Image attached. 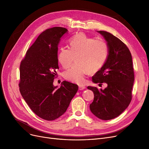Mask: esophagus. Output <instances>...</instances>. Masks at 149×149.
Returning a JSON list of instances; mask_svg holds the SVG:
<instances>
[{
  "mask_svg": "<svg viewBox=\"0 0 149 149\" xmlns=\"http://www.w3.org/2000/svg\"><path fill=\"white\" fill-rule=\"evenodd\" d=\"M85 88H86V87L84 86H83V85H80L79 86V90H80V91H82V90L84 89Z\"/></svg>",
  "mask_w": 149,
  "mask_h": 149,
  "instance_id": "1",
  "label": "esophagus"
}]
</instances>
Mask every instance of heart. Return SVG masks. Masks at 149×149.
Returning <instances> with one entry per match:
<instances>
[{"label": "heart", "mask_w": 149, "mask_h": 149, "mask_svg": "<svg viewBox=\"0 0 149 149\" xmlns=\"http://www.w3.org/2000/svg\"><path fill=\"white\" fill-rule=\"evenodd\" d=\"M69 48L61 47L58 54V61L63 68L75 63L63 73L68 81L83 84L86 76L95 74L103 66L109 55L107 44L103 40H96L80 33L69 40Z\"/></svg>", "instance_id": "obj_1"}]
</instances>
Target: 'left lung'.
Instances as JSON below:
<instances>
[{
    "instance_id": "8db88e82",
    "label": "left lung",
    "mask_w": 149,
    "mask_h": 149,
    "mask_svg": "<svg viewBox=\"0 0 149 149\" xmlns=\"http://www.w3.org/2000/svg\"><path fill=\"white\" fill-rule=\"evenodd\" d=\"M107 42L109 55L103 66L92 77L94 83H106L104 90L88 86L94 94L91 112L103 120L113 119L125 111L132 100L134 82L131 53L121 40L104 31H97Z\"/></svg>"
}]
</instances>
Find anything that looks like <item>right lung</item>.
Returning <instances> with one entry per match:
<instances>
[{"label":"right lung","mask_w":149,"mask_h":149,"mask_svg":"<svg viewBox=\"0 0 149 149\" xmlns=\"http://www.w3.org/2000/svg\"><path fill=\"white\" fill-rule=\"evenodd\" d=\"M68 33L62 27L44 31L27 51L20 65L19 90L34 113L52 121L65 113L75 96L78 85L66 81L60 88L54 86L58 65V46Z\"/></svg>","instance_id":"1"}]
</instances>
